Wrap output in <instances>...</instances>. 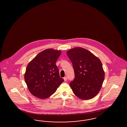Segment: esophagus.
<instances>
[{
    "label": "esophagus",
    "mask_w": 127,
    "mask_h": 127,
    "mask_svg": "<svg viewBox=\"0 0 127 127\" xmlns=\"http://www.w3.org/2000/svg\"><path fill=\"white\" fill-rule=\"evenodd\" d=\"M63 79H64V81H65V82L67 81V77H64V78H63Z\"/></svg>",
    "instance_id": "1"
}]
</instances>
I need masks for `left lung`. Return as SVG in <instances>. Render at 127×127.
I'll use <instances>...</instances> for the list:
<instances>
[{
    "label": "left lung",
    "mask_w": 127,
    "mask_h": 127,
    "mask_svg": "<svg viewBox=\"0 0 127 127\" xmlns=\"http://www.w3.org/2000/svg\"><path fill=\"white\" fill-rule=\"evenodd\" d=\"M75 78L69 85L73 94L82 100H89L100 92L105 73L100 59L89 50L81 47L68 50Z\"/></svg>",
    "instance_id": "8db88e82"
}]
</instances>
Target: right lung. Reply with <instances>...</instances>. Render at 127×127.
Listing matches in <instances>:
<instances>
[{"instance_id": "right-lung-1", "label": "right lung", "mask_w": 127, "mask_h": 127, "mask_svg": "<svg viewBox=\"0 0 127 127\" xmlns=\"http://www.w3.org/2000/svg\"><path fill=\"white\" fill-rule=\"evenodd\" d=\"M62 53L48 48L38 54L27 65L25 81L30 92L39 99H46L56 92L64 81L56 62Z\"/></svg>"}]
</instances>
